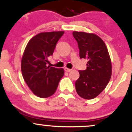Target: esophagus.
<instances>
[{"mask_svg": "<svg viewBox=\"0 0 132 132\" xmlns=\"http://www.w3.org/2000/svg\"><path fill=\"white\" fill-rule=\"evenodd\" d=\"M71 70H72V69H69V68H64V71H66V72H70Z\"/></svg>", "mask_w": 132, "mask_h": 132, "instance_id": "1", "label": "esophagus"}]
</instances>
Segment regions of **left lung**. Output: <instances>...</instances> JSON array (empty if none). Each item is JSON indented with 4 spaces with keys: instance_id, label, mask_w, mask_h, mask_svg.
I'll return each instance as SVG.
<instances>
[{
    "instance_id": "8db88e82",
    "label": "left lung",
    "mask_w": 132,
    "mask_h": 132,
    "mask_svg": "<svg viewBox=\"0 0 132 132\" xmlns=\"http://www.w3.org/2000/svg\"><path fill=\"white\" fill-rule=\"evenodd\" d=\"M72 35L78 42L80 58L87 60V69L79 71L76 90L83 99H94L104 90L111 78L109 54L104 42L96 35L78 31Z\"/></svg>"
}]
</instances>
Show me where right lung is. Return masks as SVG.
Returning a JSON list of instances; mask_svg holds the SVG:
<instances>
[{"label":"right lung","instance_id":"add662e5","mask_svg":"<svg viewBox=\"0 0 132 132\" xmlns=\"http://www.w3.org/2000/svg\"><path fill=\"white\" fill-rule=\"evenodd\" d=\"M64 31L41 33L27 44L22 59L23 78L35 95L46 98L56 90L64 76L63 68L48 66V57L53 55L57 42Z\"/></svg>","mask_w":132,"mask_h":132}]
</instances>
